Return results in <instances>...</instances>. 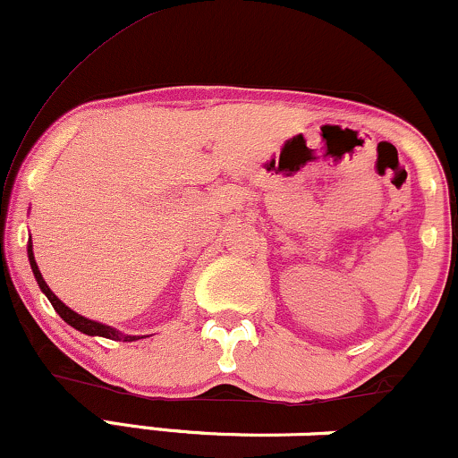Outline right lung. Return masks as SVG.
Returning <instances> with one entry per match:
<instances>
[{
	"instance_id": "1",
	"label": "right lung",
	"mask_w": 458,
	"mask_h": 458,
	"mask_svg": "<svg viewBox=\"0 0 458 458\" xmlns=\"http://www.w3.org/2000/svg\"><path fill=\"white\" fill-rule=\"evenodd\" d=\"M28 256H30V265H31V271H34V277H36V282H38L40 291H43L45 295L49 297L51 306L55 308V312L60 314V317L64 318L66 323L71 325V327L79 329V331H81V334H88V335H103V338H109V340H118V343H120V340H123V343H133V340H140V335H124V334H120V331H115L114 327H109V325L97 323V320H90V318L81 317V314L72 312L71 308L64 306V303H62L60 299H57V297L54 295V293H51V288L47 286V282L43 280V276H40V271H38V265H36V260H34V251H31V241H30V245H28Z\"/></svg>"
}]
</instances>
